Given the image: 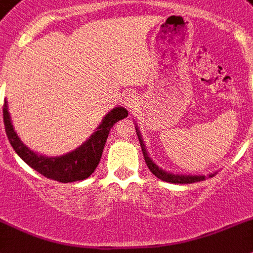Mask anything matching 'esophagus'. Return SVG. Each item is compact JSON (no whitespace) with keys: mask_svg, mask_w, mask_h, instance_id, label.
Returning a JSON list of instances; mask_svg holds the SVG:
<instances>
[{"mask_svg":"<svg viewBox=\"0 0 253 253\" xmlns=\"http://www.w3.org/2000/svg\"><path fill=\"white\" fill-rule=\"evenodd\" d=\"M139 102H141V97L135 93L126 94V97L124 98L125 107H128L129 110H134V108L138 107Z\"/></svg>","mask_w":253,"mask_h":253,"instance_id":"1","label":"esophagus"}]
</instances>
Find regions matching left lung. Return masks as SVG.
I'll return each instance as SVG.
<instances>
[{"label":"left lung","mask_w":253,"mask_h":253,"mask_svg":"<svg viewBox=\"0 0 253 253\" xmlns=\"http://www.w3.org/2000/svg\"><path fill=\"white\" fill-rule=\"evenodd\" d=\"M135 131H137V137L139 139V145L142 147V152H143V158H145V162L149 167V169L151 170V173L154 176H156L162 181H166V182L170 183H194V182H199V181H203L207 177L204 174H179V173H172V172H167L164 169L159 168V166L156 164L154 160L150 158L149 152L146 150V146L143 143V139H142V134L139 131L138 126L135 124ZM216 173H211L208 174V177H213Z\"/></svg>","instance_id":"1"}]
</instances>
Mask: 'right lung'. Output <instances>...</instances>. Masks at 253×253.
<instances>
[{"instance_id":"right-lung-1","label":"right lung","mask_w":253,"mask_h":253,"mask_svg":"<svg viewBox=\"0 0 253 253\" xmlns=\"http://www.w3.org/2000/svg\"><path fill=\"white\" fill-rule=\"evenodd\" d=\"M128 111L124 107H115L103 118L102 123L98 125L93 134L81 146L72 151L60 156H46L39 152H35L27 147L16 134L12 126L10 118L7 101L3 104V124H5L6 135L10 141V145L15 152L40 174L46 178L55 179L58 182H75L81 181L90 176L95 170L101 160L104 143L107 141L108 133L115 123L126 118Z\"/></svg>"}]
</instances>
